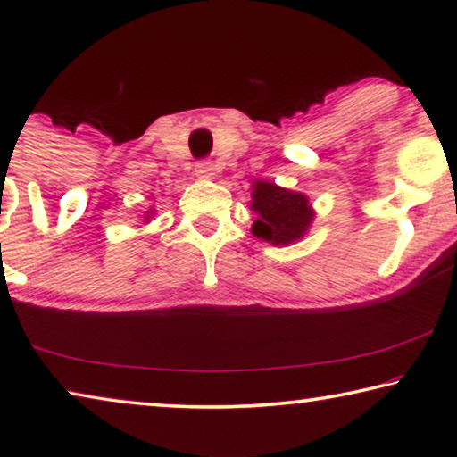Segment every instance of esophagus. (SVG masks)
I'll use <instances>...</instances> for the list:
<instances>
[{
	"mask_svg": "<svg viewBox=\"0 0 457 457\" xmlns=\"http://www.w3.org/2000/svg\"><path fill=\"white\" fill-rule=\"evenodd\" d=\"M195 175L199 179H213L215 177V165L212 161H199L195 165Z\"/></svg>",
	"mask_w": 457,
	"mask_h": 457,
	"instance_id": "1",
	"label": "esophagus"
}]
</instances>
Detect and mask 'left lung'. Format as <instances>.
Instances as JSON below:
<instances>
[{"instance_id":"8db88e82","label":"left lung","mask_w":457,"mask_h":457,"mask_svg":"<svg viewBox=\"0 0 457 457\" xmlns=\"http://www.w3.org/2000/svg\"><path fill=\"white\" fill-rule=\"evenodd\" d=\"M250 210L256 213L252 234L272 245L296 244L308 234L316 218L311 199L304 193L262 179L252 185Z\"/></svg>"}]
</instances>
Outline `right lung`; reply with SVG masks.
<instances>
[{
	"instance_id": "add662e5",
	"label": "right lung",
	"mask_w": 457,
	"mask_h": 457,
	"mask_svg": "<svg viewBox=\"0 0 457 457\" xmlns=\"http://www.w3.org/2000/svg\"><path fill=\"white\" fill-rule=\"evenodd\" d=\"M153 215H154V210H153V207H151V210L149 212H145V223H149L151 221V218H153Z\"/></svg>"
}]
</instances>
